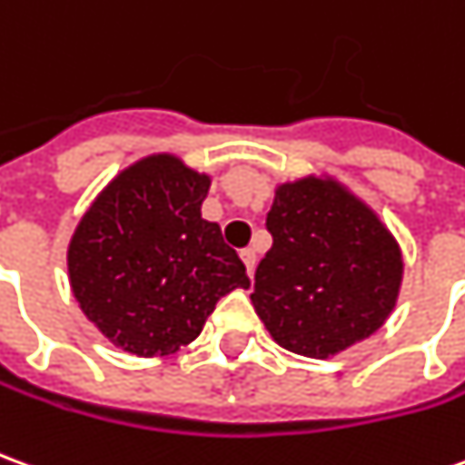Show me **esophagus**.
Returning a JSON list of instances; mask_svg holds the SVG:
<instances>
[{
    "label": "esophagus",
    "mask_w": 465,
    "mask_h": 465,
    "mask_svg": "<svg viewBox=\"0 0 465 465\" xmlns=\"http://www.w3.org/2000/svg\"><path fill=\"white\" fill-rule=\"evenodd\" d=\"M242 262L246 264V272H249V277H252V274H254V266H256V252L252 249V246L242 249Z\"/></svg>",
    "instance_id": "esophagus-1"
}]
</instances>
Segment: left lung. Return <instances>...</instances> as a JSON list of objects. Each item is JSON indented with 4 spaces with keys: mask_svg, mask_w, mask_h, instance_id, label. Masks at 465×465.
I'll use <instances>...</instances> for the list:
<instances>
[{
    "mask_svg": "<svg viewBox=\"0 0 465 465\" xmlns=\"http://www.w3.org/2000/svg\"><path fill=\"white\" fill-rule=\"evenodd\" d=\"M266 229L274 243L256 266L252 304L279 347L327 360L385 324L401 294V243L345 183H279Z\"/></svg>",
    "mask_w": 465,
    "mask_h": 465,
    "instance_id": "left-lung-1",
    "label": "left lung"
}]
</instances>
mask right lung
Masks as SVG:
<instances>
[{
    "mask_svg": "<svg viewBox=\"0 0 465 465\" xmlns=\"http://www.w3.org/2000/svg\"><path fill=\"white\" fill-rule=\"evenodd\" d=\"M209 173L153 153L97 193L67 246L80 310L110 342L138 357L191 345L223 294L249 287L219 223L201 216Z\"/></svg>",
    "mask_w": 465,
    "mask_h": 465,
    "instance_id": "add662e5",
    "label": "right lung"
}]
</instances>
